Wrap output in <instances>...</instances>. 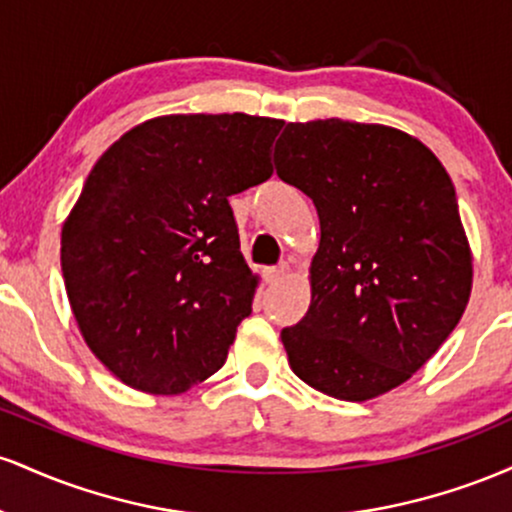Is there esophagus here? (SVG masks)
Listing matches in <instances>:
<instances>
[{
    "instance_id": "obj_1",
    "label": "esophagus",
    "mask_w": 512,
    "mask_h": 512,
    "mask_svg": "<svg viewBox=\"0 0 512 512\" xmlns=\"http://www.w3.org/2000/svg\"><path fill=\"white\" fill-rule=\"evenodd\" d=\"M286 272H289V264L286 262H281L279 267H267L264 269V281H267V284H274V281H279Z\"/></svg>"
}]
</instances>
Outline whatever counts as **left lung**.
<instances>
[{
  "mask_svg": "<svg viewBox=\"0 0 512 512\" xmlns=\"http://www.w3.org/2000/svg\"><path fill=\"white\" fill-rule=\"evenodd\" d=\"M274 163L320 219L310 308L281 330L291 370L344 402L395 390L450 337L472 293L448 170L402 129L339 117L289 122Z\"/></svg>",
  "mask_w": 512,
  "mask_h": 512,
  "instance_id": "8db88e82",
  "label": "left lung"
}]
</instances>
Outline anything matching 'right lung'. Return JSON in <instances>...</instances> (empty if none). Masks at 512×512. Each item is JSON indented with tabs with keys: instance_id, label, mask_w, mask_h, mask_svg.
Returning a JSON list of instances; mask_svg holds the SVG:
<instances>
[{
	"instance_id": "1",
	"label": "right lung",
	"mask_w": 512,
	"mask_h": 512,
	"mask_svg": "<svg viewBox=\"0 0 512 512\" xmlns=\"http://www.w3.org/2000/svg\"><path fill=\"white\" fill-rule=\"evenodd\" d=\"M284 120L161 115L98 158L62 226V274L81 337L115 378L180 395L226 361L260 276L228 197L274 173Z\"/></svg>"
}]
</instances>
